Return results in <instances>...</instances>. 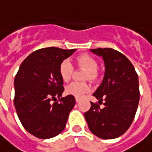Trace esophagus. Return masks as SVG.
<instances>
[{
    "mask_svg": "<svg viewBox=\"0 0 152 152\" xmlns=\"http://www.w3.org/2000/svg\"><path fill=\"white\" fill-rule=\"evenodd\" d=\"M80 99H80V98H76V101L77 103L79 102V101H80Z\"/></svg>",
    "mask_w": 152,
    "mask_h": 152,
    "instance_id": "obj_1",
    "label": "esophagus"
}]
</instances>
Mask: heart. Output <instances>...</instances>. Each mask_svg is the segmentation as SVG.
Masks as SVG:
<instances>
[{"instance_id": "1", "label": "heart", "mask_w": 152, "mask_h": 152, "mask_svg": "<svg viewBox=\"0 0 152 152\" xmlns=\"http://www.w3.org/2000/svg\"><path fill=\"white\" fill-rule=\"evenodd\" d=\"M76 64L79 67H83L87 69L86 79L89 80H96L99 76L98 73V68H99V63L96 60L95 58L89 55V54H82L76 58ZM73 65L69 63L68 60H64L59 64L58 67V73L59 76L64 83H68L71 79V76L73 74ZM90 91V86L87 83H78L74 82L70 83L66 87L65 92L67 94L74 96L76 98H80L86 93Z\"/></svg>"}]
</instances>
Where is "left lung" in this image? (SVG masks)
<instances>
[{
	"mask_svg": "<svg viewBox=\"0 0 152 152\" xmlns=\"http://www.w3.org/2000/svg\"><path fill=\"white\" fill-rule=\"evenodd\" d=\"M91 51L102 56L105 73L101 85L93 94L99 103L91 102L84 116L94 135L104 140L115 139L122 135L134 119L140 95L138 74L129 58L116 50ZM102 102L104 107H100Z\"/></svg>",
	"mask_w": 152,
	"mask_h": 152,
	"instance_id": "1",
	"label": "left lung"
}]
</instances>
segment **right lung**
<instances>
[{"label":"right lung","instance_id":"add662e5","mask_svg":"<svg viewBox=\"0 0 152 152\" xmlns=\"http://www.w3.org/2000/svg\"><path fill=\"white\" fill-rule=\"evenodd\" d=\"M75 51L54 47L37 50L22 62L15 76L17 114L23 128L37 138L59 134L76 104L74 96L61 98L64 88L58 73L59 64Z\"/></svg>","mask_w":152,"mask_h":152}]
</instances>
